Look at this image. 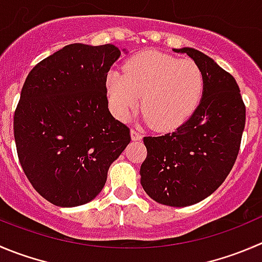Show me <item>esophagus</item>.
I'll return each instance as SVG.
<instances>
[{"mask_svg": "<svg viewBox=\"0 0 262 262\" xmlns=\"http://www.w3.org/2000/svg\"><path fill=\"white\" fill-rule=\"evenodd\" d=\"M141 134L139 133V131H136V129H131V139H133L134 141H138V140H141Z\"/></svg>", "mask_w": 262, "mask_h": 262, "instance_id": "1", "label": "esophagus"}]
</instances>
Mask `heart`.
<instances>
[{
  "instance_id": "heart-1",
  "label": "heart",
  "mask_w": 262,
  "mask_h": 262,
  "mask_svg": "<svg viewBox=\"0 0 262 262\" xmlns=\"http://www.w3.org/2000/svg\"><path fill=\"white\" fill-rule=\"evenodd\" d=\"M106 96L112 113L126 121L140 105L144 121L159 131L185 123L201 104L206 87L203 71L191 59H176L158 51H144L124 63L123 73L106 76Z\"/></svg>"
}]
</instances>
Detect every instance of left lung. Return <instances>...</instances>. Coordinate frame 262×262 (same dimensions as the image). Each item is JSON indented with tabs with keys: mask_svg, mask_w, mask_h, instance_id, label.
Here are the masks:
<instances>
[{
	"mask_svg": "<svg viewBox=\"0 0 262 262\" xmlns=\"http://www.w3.org/2000/svg\"><path fill=\"white\" fill-rule=\"evenodd\" d=\"M203 71L206 87L193 116L173 133L145 136L140 183L156 202L186 207L213 193L233 168L246 123L236 81L213 59L190 47L173 49Z\"/></svg>",
	"mask_w": 262,
	"mask_h": 262,
	"instance_id": "1",
	"label": "left lung"
}]
</instances>
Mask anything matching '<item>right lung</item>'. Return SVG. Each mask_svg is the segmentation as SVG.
<instances>
[{
    "mask_svg": "<svg viewBox=\"0 0 262 262\" xmlns=\"http://www.w3.org/2000/svg\"><path fill=\"white\" fill-rule=\"evenodd\" d=\"M119 56L114 45L72 43L39 61L24 82L14 116L17 157L33 188L55 206L95 198L131 141L106 98V76Z\"/></svg>",
    "mask_w": 262,
    "mask_h": 262,
    "instance_id": "obj_1",
    "label": "right lung"
}]
</instances>
